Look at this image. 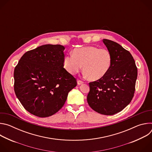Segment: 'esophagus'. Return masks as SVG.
<instances>
[{
  "label": "esophagus",
  "instance_id": "34e87169",
  "mask_svg": "<svg viewBox=\"0 0 152 152\" xmlns=\"http://www.w3.org/2000/svg\"><path fill=\"white\" fill-rule=\"evenodd\" d=\"M82 83H83V81H82V80H79V79H77V84H78V85H81V84H82Z\"/></svg>",
  "mask_w": 152,
  "mask_h": 152
}]
</instances>
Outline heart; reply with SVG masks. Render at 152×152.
Here are the masks:
<instances>
[{
	"label": "heart",
	"mask_w": 152,
	"mask_h": 152,
	"mask_svg": "<svg viewBox=\"0 0 152 152\" xmlns=\"http://www.w3.org/2000/svg\"><path fill=\"white\" fill-rule=\"evenodd\" d=\"M113 58L106 49H99L95 46H85L75 49L72 55L65 56L64 66L70 73H77L82 68L85 75L91 80H98L109 71Z\"/></svg>",
	"instance_id": "obj_1"
}]
</instances>
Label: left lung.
Segmentation results:
<instances>
[{
    "instance_id": "obj_1",
    "label": "left lung",
    "mask_w": 152,
    "mask_h": 152,
    "mask_svg": "<svg viewBox=\"0 0 152 152\" xmlns=\"http://www.w3.org/2000/svg\"><path fill=\"white\" fill-rule=\"evenodd\" d=\"M103 42L111 53L112 64L103 77L89 83L87 102L96 112L111 115L122 111L131 102L138 70L128 50L113 41L103 39Z\"/></svg>"
}]
</instances>
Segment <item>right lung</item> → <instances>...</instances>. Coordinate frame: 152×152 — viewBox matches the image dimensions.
<instances>
[{"instance_id": "add662e5", "label": "right lung", "mask_w": 152, "mask_h": 152, "mask_svg": "<svg viewBox=\"0 0 152 152\" xmlns=\"http://www.w3.org/2000/svg\"><path fill=\"white\" fill-rule=\"evenodd\" d=\"M65 48L46 45L26 52L14 72V91L25 109L39 117L56 113L77 80L64 68Z\"/></svg>"}]
</instances>
